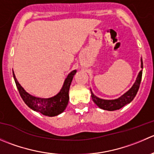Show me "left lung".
<instances>
[{
    "instance_id": "8db88e82",
    "label": "left lung",
    "mask_w": 154,
    "mask_h": 154,
    "mask_svg": "<svg viewBox=\"0 0 154 154\" xmlns=\"http://www.w3.org/2000/svg\"><path fill=\"white\" fill-rule=\"evenodd\" d=\"M141 68H143V63H142V58H141ZM142 70H141L139 71V74H138L136 82L133 83V86L127 92L122 94L121 97H119L117 99H114V100H105V99H101L100 97H97V96L94 95V93L91 91V89H90L92 100L99 108L103 109L104 110L114 111V110L119 109L125 106V105L130 103L134 99L135 96L136 95V94L138 92L139 86H140L141 80H142Z\"/></svg>"
}]
</instances>
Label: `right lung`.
Wrapping results in <instances>:
<instances>
[{
    "mask_svg": "<svg viewBox=\"0 0 154 154\" xmlns=\"http://www.w3.org/2000/svg\"><path fill=\"white\" fill-rule=\"evenodd\" d=\"M76 72H77L76 70L70 72L65 80L63 86L60 92L54 95V97H48V98H42V97L31 95L19 84L15 77L14 71H12V74H13V77L17 88L24 103L31 109L42 113L44 116L53 117V116L61 114L66 109L68 103V100H69L68 91H69L70 86Z\"/></svg>",
    "mask_w": 154,
    "mask_h": 154,
    "instance_id": "1",
    "label": "right lung"
}]
</instances>
